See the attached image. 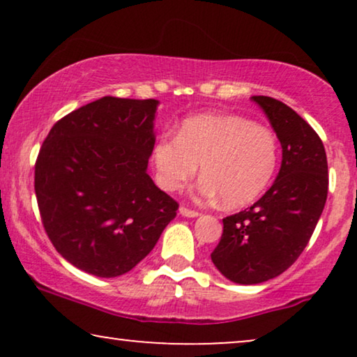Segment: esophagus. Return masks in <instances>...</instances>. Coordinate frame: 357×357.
Returning a JSON list of instances; mask_svg holds the SVG:
<instances>
[{"label": "esophagus", "instance_id": "esophagus-1", "mask_svg": "<svg viewBox=\"0 0 357 357\" xmlns=\"http://www.w3.org/2000/svg\"><path fill=\"white\" fill-rule=\"evenodd\" d=\"M178 211L185 218H198L199 216L198 211H193V209H188V208H185V206H180Z\"/></svg>", "mask_w": 357, "mask_h": 357}]
</instances>
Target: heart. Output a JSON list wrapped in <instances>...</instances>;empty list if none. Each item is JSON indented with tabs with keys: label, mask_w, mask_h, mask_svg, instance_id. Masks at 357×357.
<instances>
[{
	"label": "heart",
	"mask_w": 357,
	"mask_h": 357,
	"mask_svg": "<svg viewBox=\"0 0 357 357\" xmlns=\"http://www.w3.org/2000/svg\"><path fill=\"white\" fill-rule=\"evenodd\" d=\"M280 148L266 126L238 115H197L180 125L177 136H160L151 151L155 182L177 192L197 175V193L241 208L261 197L275 177Z\"/></svg>",
	"instance_id": "heart-1"
}]
</instances>
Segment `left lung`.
Here are the masks:
<instances>
[{"instance_id":"left-lung-1","label":"left lung","mask_w":357,"mask_h":357,"mask_svg":"<svg viewBox=\"0 0 357 357\" xmlns=\"http://www.w3.org/2000/svg\"><path fill=\"white\" fill-rule=\"evenodd\" d=\"M252 100L270 120L282 159L271 188L245 211L222 219L211 260L237 284H260L286 271L309 243L328 193L325 148L314 128L273 97Z\"/></svg>"}]
</instances>
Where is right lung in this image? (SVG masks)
Masks as SVG:
<instances>
[{"instance_id":"right-lung-1","label":"right lung","mask_w":357,"mask_h":357,"mask_svg":"<svg viewBox=\"0 0 357 357\" xmlns=\"http://www.w3.org/2000/svg\"><path fill=\"white\" fill-rule=\"evenodd\" d=\"M159 100L102 97L56 121L36 162L43 227L73 266L116 278L138 265L177 216L148 160Z\"/></svg>"}]
</instances>
